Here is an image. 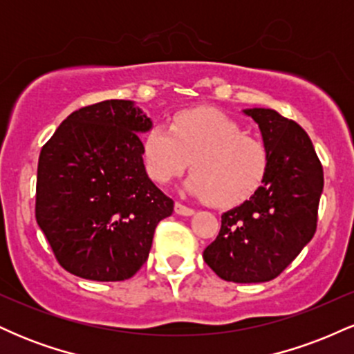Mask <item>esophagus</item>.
<instances>
[{"instance_id":"34e87169","label":"esophagus","mask_w":354,"mask_h":354,"mask_svg":"<svg viewBox=\"0 0 354 354\" xmlns=\"http://www.w3.org/2000/svg\"><path fill=\"white\" fill-rule=\"evenodd\" d=\"M174 213L180 214V216H193L194 209L188 208V206H185V205H181V203H176V205H174Z\"/></svg>"}]
</instances>
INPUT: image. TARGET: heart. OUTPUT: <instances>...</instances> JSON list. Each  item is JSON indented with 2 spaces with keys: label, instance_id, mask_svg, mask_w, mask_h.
<instances>
[{
  "label": "heart",
  "instance_id": "b5f03b06",
  "mask_svg": "<svg viewBox=\"0 0 354 354\" xmlns=\"http://www.w3.org/2000/svg\"><path fill=\"white\" fill-rule=\"evenodd\" d=\"M143 161L149 178L169 185L189 166L185 183L191 196L230 208L251 198L268 169V153L259 141L243 135L221 111L198 108L173 118L171 128L154 123L143 138Z\"/></svg>",
  "mask_w": 354,
  "mask_h": 354
}]
</instances>
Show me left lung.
Instances as JSON below:
<instances>
[{"label":"left lung","mask_w":354,"mask_h":354,"mask_svg":"<svg viewBox=\"0 0 354 354\" xmlns=\"http://www.w3.org/2000/svg\"><path fill=\"white\" fill-rule=\"evenodd\" d=\"M258 124L268 169L258 191L221 214V230L203 258L225 281L265 283L315 236L323 168L306 131L270 108L243 109Z\"/></svg>","instance_id":"8db88e82"}]
</instances>
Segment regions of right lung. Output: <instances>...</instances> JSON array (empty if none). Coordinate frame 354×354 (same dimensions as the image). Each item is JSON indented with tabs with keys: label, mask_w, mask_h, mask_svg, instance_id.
I'll return each mask as SVG.
<instances>
[{
	"label": "right lung",
	"mask_w": 354,
	"mask_h": 354,
	"mask_svg": "<svg viewBox=\"0 0 354 354\" xmlns=\"http://www.w3.org/2000/svg\"><path fill=\"white\" fill-rule=\"evenodd\" d=\"M135 101L106 100L71 113L43 146L36 221L59 265L93 281H123L143 266L173 200L149 180Z\"/></svg>",
	"instance_id": "right-lung-1"
}]
</instances>
